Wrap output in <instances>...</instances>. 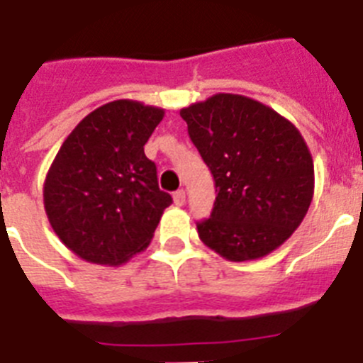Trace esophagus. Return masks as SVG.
Instances as JSON below:
<instances>
[{
  "instance_id": "34e87169",
  "label": "esophagus",
  "mask_w": 363,
  "mask_h": 363,
  "mask_svg": "<svg viewBox=\"0 0 363 363\" xmlns=\"http://www.w3.org/2000/svg\"><path fill=\"white\" fill-rule=\"evenodd\" d=\"M174 203H176V206H179V208H182V206L185 203V191H184V189H179V191H176V193H174Z\"/></svg>"
}]
</instances>
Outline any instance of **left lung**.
I'll return each instance as SVG.
<instances>
[{"label":"left lung","mask_w":363,"mask_h":363,"mask_svg":"<svg viewBox=\"0 0 363 363\" xmlns=\"http://www.w3.org/2000/svg\"><path fill=\"white\" fill-rule=\"evenodd\" d=\"M179 115L217 191L209 218L196 224L203 245L230 262L277 250L313 199V160L301 131L241 94H213Z\"/></svg>","instance_id":"left-lung-1"}]
</instances>
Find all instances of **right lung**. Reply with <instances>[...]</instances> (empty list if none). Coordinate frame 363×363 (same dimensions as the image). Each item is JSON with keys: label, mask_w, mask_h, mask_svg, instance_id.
Segmentation results:
<instances>
[{"label": "right lung", "mask_w": 363, "mask_h": 363, "mask_svg": "<svg viewBox=\"0 0 363 363\" xmlns=\"http://www.w3.org/2000/svg\"><path fill=\"white\" fill-rule=\"evenodd\" d=\"M164 109L135 100L98 107L74 128L44 182L57 238L96 265H122L150 245L172 196L157 185L145 145Z\"/></svg>", "instance_id": "obj_1"}]
</instances>
